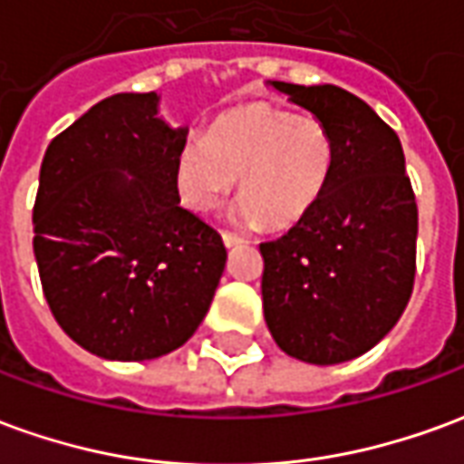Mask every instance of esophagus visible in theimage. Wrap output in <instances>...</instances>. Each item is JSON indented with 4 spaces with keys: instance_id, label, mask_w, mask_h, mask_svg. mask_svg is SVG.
Here are the masks:
<instances>
[{
    "instance_id": "esophagus-1",
    "label": "esophagus",
    "mask_w": 464,
    "mask_h": 464,
    "mask_svg": "<svg viewBox=\"0 0 464 464\" xmlns=\"http://www.w3.org/2000/svg\"><path fill=\"white\" fill-rule=\"evenodd\" d=\"M223 243H226V248H233V246H243L246 238H241V236H236L231 231H223Z\"/></svg>"
}]
</instances>
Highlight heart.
I'll return each mask as SVG.
<instances>
[{
    "label": "heart",
    "mask_w": 464,
    "mask_h": 464,
    "mask_svg": "<svg viewBox=\"0 0 464 464\" xmlns=\"http://www.w3.org/2000/svg\"><path fill=\"white\" fill-rule=\"evenodd\" d=\"M335 143L325 123L268 104H251L218 116L208 136L183 143L173 166L181 201L198 213L213 211L241 176L243 223L288 228L321 201L331 181Z\"/></svg>",
    "instance_id": "1"
}]
</instances>
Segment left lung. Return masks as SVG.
<instances>
[{
  "instance_id": "8db88e82",
  "label": "left lung",
  "mask_w": 464,
  "mask_h": 464,
  "mask_svg": "<svg viewBox=\"0 0 464 464\" xmlns=\"http://www.w3.org/2000/svg\"><path fill=\"white\" fill-rule=\"evenodd\" d=\"M325 123L331 181L291 231L261 243L263 313L291 358L335 365L378 345L415 283L418 203L398 133L341 86L273 82Z\"/></svg>"
}]
</instances>
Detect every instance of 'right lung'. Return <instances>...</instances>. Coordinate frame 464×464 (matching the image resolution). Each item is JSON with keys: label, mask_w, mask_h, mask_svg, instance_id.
I'll return each mask as SVG.
<instances>
[{"label": "right lung", "mask_w": 464, "mask_h": 464, "mask_svg": "<svg viewBox=\"0 0 464 464\" xmlns=\"http://www.w3.org/2000/svg\"><path fill=\"white\" fill-rule=\"evenodd\" d=\"M156 104L153 92L99 102L52 139L39 171L42 291L62 331L106 360L181 348L226 268L218 231L179 203L173 166L188 131L169 129Z\"/></svg>", "instance_id": "1"}]
</instances>
